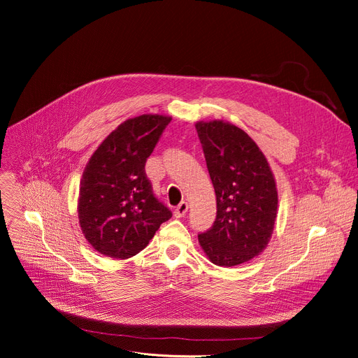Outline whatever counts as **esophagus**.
<instances>
[{
  "instance_id": "esophagus-1",
  "label": "esophagus",
  "mask_w": 358,
  "mask_h": 358,
  "mask_svg": "<svg viewBox=\"0 0 358 358\" xmlns=\"http://www.w3.org/2000/svg\"><path fill=\"white\" fill-rule=\"evenodd\" d=\"M187 211H188V203H187L185 201H182V202H180L178 206L176 207V210H174V217H176V218H182V217L187 214Z\"/></svg>"
}]
</instances>
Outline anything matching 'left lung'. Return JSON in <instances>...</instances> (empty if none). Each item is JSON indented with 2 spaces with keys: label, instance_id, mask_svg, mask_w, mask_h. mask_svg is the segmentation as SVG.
Segmentation results:
<instances>
[{
  "label": "left lung",
  "instance_id": "1",
  "mask_svg": "<svg viewBox=\"0 0 358 358\" xmlns=\"http://www.w3.org/2000/svg\"><path fill=\"white\" fill-rule=\"evenodd\" d=\"M217 195L214 225L198 235L217 266H236L266 248L278 214L275 177L264 152L242 129L224 122L195 124Z\"/></svg>",
  "mask_w": 358,
  "mask_h": 358
}]
</instances>
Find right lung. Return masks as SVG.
<instances>
[{"mask_svg":"<svg viewBox=\"0 0 358 358\" xmlns=\"http://www.w3.org/2000/svg\"><path fill=\"white\" fill-rule=\"evenodd\" d=\"M170 116L141 115L123 122L85 167L78 217L87 242L101 255L127 259L143 250L171 211L157 199L144 166Z\"/></svg>","mask_w":358,"mask_h":358,"instance_id":"1","label":"right lung"}]
</instances>
